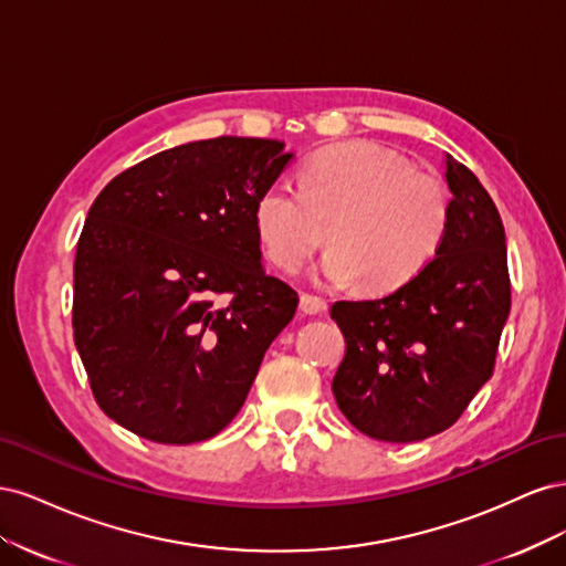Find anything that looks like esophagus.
Returning a JSON list of instances; mask_svg holds the SVG:
<instances>
[{"instance_id": "esophagus-1", "label": "esophagus", "mask_w": 566, "mask_h": 566, "mask_svg": "<svg viewBox=\"0 0 566 566\" xmlns=\"http://www.w3.org/2000/svg\"><path fill=\"white\" fill-rule=\"evenodd\" d=\"M300 310L304 314H321V312H325V300H321L316 295H310V293H302L300 295Z\"/></svg>"}]
</instances>
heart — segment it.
Returning a JSON list of instances; mask_svg holds the SVG:
<instances>
[{
  "label": "heart",
  "instance_id": "1",
  "mask_svg": "<svg viewBox=\"0 0 566 566\" xmlns=\"http://www.w3.org/2000/svg\"><path fill=\"white\" fill-rule=\"evenodd\" d=\"M451 219V193L437 175L375 142H342L316 150L300 169V191L271 184L252 208L269 262L295 271L325 241L314 266L321 285L358 281L389 293L430 264Z\"/></svg>",
  "mask_w": 566,
  "mask_h": 566
}]
</instances>
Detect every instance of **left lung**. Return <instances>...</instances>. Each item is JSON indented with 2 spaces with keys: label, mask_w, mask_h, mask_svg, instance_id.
<instances>
[{
  "label": "left lung",
  "mask_w": 566,
  "mask_h": 566,
  "mask_svg": "<svg viewBox=\"0 0 566 566\" xmlns=\"http://www.w3.org/2000/svg\"><path fill=\"white\" fill-rule=\"evenodd\" d=\"M451 219L434 260L394 293L335 302L345 335L333 394L345 418L378 441L439 434L491 378L510 314L505 231L486 188L447 156Z\"/></svg>",
  "instance_id": "8db88e82"
}]
</instances>
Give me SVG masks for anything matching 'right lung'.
<instances>
[{"mask_svg": "<svg viewBox=\"0 0 566 566\" xmlns=\"http://www.w3.org/2000/svg\"><path fill=\"white\" fill-rule=\"evenodd\" d=\"M293 153L217 136L150 156L90 208L73 335L98 408L158 443L205 441L245 403L297 293L262 266L252 208Z\"/></svg>", "mask_w": 566, "mask_h": 566, "instance_id": "right-lung-1", "label": "right lung"}]
</instances>
